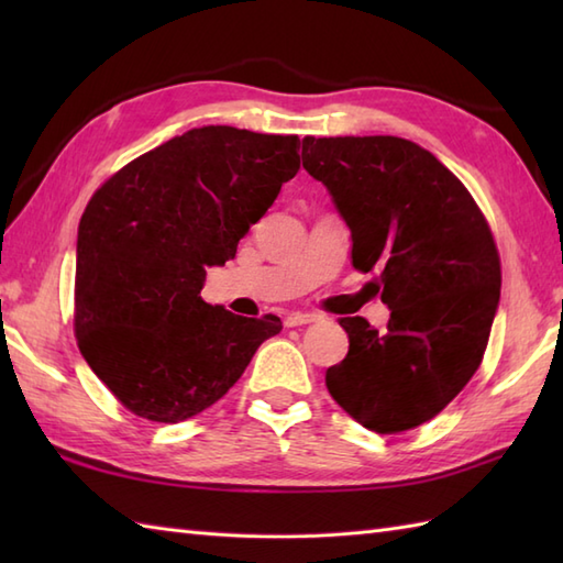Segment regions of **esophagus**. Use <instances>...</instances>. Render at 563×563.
Wrapping results in <instances>:
<instances>
[{"label":"esophagus","instance_id":"1","mask_svg":"<svg viewBox=\"0 0 563 563\" xmlns=\"http://www.w3.org/2000/svg\"><path fill=\"white\" fill-rule=\"evenodd\" d=\"M319 321V314L312 312H295L285 317V327H305V324H314Z\"/></svg>","mask_w":563,"mask_h":563}]
</instances>
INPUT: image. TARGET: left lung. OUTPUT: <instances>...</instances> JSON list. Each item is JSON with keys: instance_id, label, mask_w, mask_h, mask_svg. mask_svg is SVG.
<instances>
[{"instance_id": "1", "label": "left lung", "mask_w": 563, "mask_h": 563, "mask_svg": "<svg viewBox=\"0 0 563 563\" xmlns=\"http://www.w3.org/2000/svg\"><path fill=\"white\" fill-rule=\"evenodd\" d=\"M302 166L327 186L353 266L379 271L389 324L343 317L349 355L327 369L341 409L375 433L430 421L479 367L500 300L494 234L445 164L394 135L305 137Z\"/></svg>"}]
</instances>
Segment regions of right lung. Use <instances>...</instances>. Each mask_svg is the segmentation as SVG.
Masks as SVG:
<instances>
[{"label":"right lung","instance_id":"right-lung-1","mask_svg":"<svg viewBox=\"0 0 563 563\" xmlns=\"http://www.w3.org/2000/svg\"><path fill=\"white\" fill-rule=\"evenodd\" d=\"M297 169V135L202 125L93 194L77 234L75 333L125 409L157 423L206 411L283 329L278 317L212 307L200 290Z\"/></svg>","mask_w":563,"mask_h":563}]
</instances>
